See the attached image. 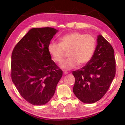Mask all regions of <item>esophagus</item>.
Returning a JSON list of instances; mask_svg holds the SVG:
<instances>
[{
    "mask_svg": "<svg viewBox=\"0 0 125 125\" xmlns=\"http://www.w3.org/2000/svg\"><path fill=\"white\" fill-rule=\"evenodd\" d=\"M63 73H64V75H67V74L68 73V72L67 70H63Z\"/></svg>",
    "mask_w": 125,
    "mask_h": 125,
    "instance_id": "obj_1",
    "label": "esophagus"
}]
</instances>
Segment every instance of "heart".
Masks as SVG:
<instances>
[{"label": "heart", "mask_w": 125, "mask_h": 125, "mask_svg": "<svg viewBox=\"0 0 125 125\" xmlns=\"http://www.w3.org/2000/svg\"><path fill=\"white\" fill-rule=\"evenodd\" d=\"M96 40L91 34L73 32L61 37L60 43H50L48 50L52 59L56 63L62 62L65 52L69 57L61 64V68L71 69L78 65L88 63L93 57L96 48Z\"/></svg>", "instance_id": "1"}]
</instances>
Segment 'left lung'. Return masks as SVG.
<instances>
[{
  "mask_svg": "<svg viewBox=\"0 0 125 125\" xmlns=\"http://www.w3.org/2000/svg\"><path fill=\"white\" fill-rule=\"evenodd\" d=\"M114 52L111 44L99 35L91 60L81 69L72 72L75 78L73 92L81 102L94 103L107 92L116 73Z\"/></svg>",
  "mask_w": 125,
  "mask_h": 125,
  "instance_id": "1",
  "label": "left lung"
}]
</instances>
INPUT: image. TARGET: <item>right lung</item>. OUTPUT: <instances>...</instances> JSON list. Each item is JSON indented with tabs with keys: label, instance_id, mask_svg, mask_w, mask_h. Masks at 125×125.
<instances>
[{
	"label": "right lung",
	"instance_id": "right-lung-1",
	"mask_svg": "<svg viewBox=\"0 0 125 125\" xmlns=\"http://www.w3.org/2000/svg\"><path fill=\"white\" fill-rule=\"evenodd\" d=\"M57 30L34 28L18 42L11 56V78L20 95L34 105H44L54 95L63 71L48 50Z\"/></svg>",
	"mask_w": 125,
	"mask_h": 125
}]
</instances>
